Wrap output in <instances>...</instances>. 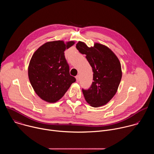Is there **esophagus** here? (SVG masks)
<instances>
[{
	"label": "esophagus",
	"instance_id": "obj_1",
	"mask_svg": "<svg viewBox=\"0 0 154 154\" xmlns=\"http://www.w3.org/2000/svg\"><path fill=\"white\" fill-rule=\"evenodd\" d=\"M75 79H76V81H77V82H79V79H80L79 75H77V76L75 77Z\"/></svg>",
	"mask_w": 154,
	"mask_h": 154
}]
</instances>
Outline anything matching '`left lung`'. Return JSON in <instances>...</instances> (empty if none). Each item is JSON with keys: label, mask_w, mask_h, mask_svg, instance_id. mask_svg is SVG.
<instances>
[{"label": "left lung", "mask_w": 154, "mask_h": 154, "mask_svg": "<svg viewBox=\"0 0 154 154\" xmlns=\"http://www.w3.org/2000/svg\"><path fill=\"white\" fill-rule=\"evenodd\" d=\"M76 48L86 55L93 72L91 86L86 90L82 89L86 101L93 107L106 104L116 93L122 78L118 58L110 49L97 42L89 48L85 42L79 41Z\"/></svg>", "instance_id": "1"}]
</instances>
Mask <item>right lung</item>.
<instances>
[{
	"mask_svg": "<svg viewBox=\"0 0 154 154\" xmlns=\"http://www.w3.org/2000/svg\"><path fill=\"white\" fill-rule=\"evenodd\" d=\"M74 44V41H49L33 54L28 68L29 79L35 92L43 100L57 102L75 82L69 74L64 52Z\"/></svg>",
	"mask_w": 154,
	"mask_h": 154,
	"instance_id": "obj_1",
	"label": "right lung"
}]
</instances>
